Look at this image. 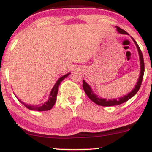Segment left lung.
Masks as SVG:
<instances>
[{
    "mask_svg": "<svg viewBox=\"0 0 152 152\" xmlns=\"http://www.w3.org/2000/svg\"><path fill=\"white\" fill-rule=\"evenodd\" d=\"M116 30L119 34H129L126 32L124 30L121 29V28L116 26ZM132 40L134 43H135L136 46H137V48L138 49V52H139V59H140V76H139V79H138V81L137 83V85L135 86V88H134L132 91L129 92L127 95L124 96L123 97H121V98L118 99H103L101 98V97H98V96L96 95L94 93V91H92L91 88L88 83H86V81L83 80V88L84 90V91L86 92V95L88 96V97L89 98L92 102L95 103V104H98L99 106H115V105H119V104H123V103L127 102L129 99L134 96L137 93L138 91L140 88L141 85H142V82L143 79V76H144V58H143V55L142 53V50H141L140 48H139V46H138L137 43L136 42L135 40L132 37Z\"/></svg>",
    "mask_w": 152,
    "mask_h": 152,
    "instance_id": "8db88e82",
    "label": "left lung"
}]
</instances>
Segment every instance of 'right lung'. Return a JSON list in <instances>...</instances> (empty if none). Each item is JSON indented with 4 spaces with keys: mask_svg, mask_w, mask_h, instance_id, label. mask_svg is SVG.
Here are the masks:
<instances>
[{
    "mask_svg": "<svg viewBox=\"0 0 152 152\" xmlns=\"http://www.w3.org/2000/svg\"><path fill=\"white\" fill-rule=\"evenodd\" d=\"M71 73H69V74H66L64 76H61V78H59L58 81H56V83H55L54 86L52 88V90L50 91V93L49 95V98H48V100L47 102L43 103L42 104H38V105H28L24 103L23 101L20 100V102L23 105H24L26 108H28L30 110H34V111H48V110L51 109L53 108V106L55 104L56 102V97H57V94H58V86L60 85V83H61V81L64 78H66Z\"/></svg>",
    "mask_w": 152,
    "mask_h": 152,
    "instance_id": "obj_1",
    "label": "right lung"
}]
</instances>
